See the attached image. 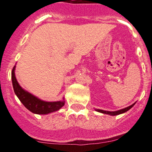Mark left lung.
<instances>
[{
    "mask_svg": "<svg viewBox=\"0 0 152 152\" xmlns=\"http://www.w3.org/2000/svg\"><path fill=\"white\" fill-rule=\"evenodd\" d=\"M134 104H135V103L132 104V105L128 106V107L124 108V109H122L120 110H118V111H104V110H102V109H96V111H98V112L102 113V114H109V115H111V116H116V115L123 114V113H125L126 111H129L131 108L133 107V106H134Z\"/></svg>",
    "mask_w": 152,
    "mask_h": 152,
    "instance_id": "1",
    "label": "left lung"
}]
</instances>
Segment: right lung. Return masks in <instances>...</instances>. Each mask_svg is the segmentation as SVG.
<instances>
[{"mask_svg":"<svg viewBox=\"0 0 152 152\" xmlns=\"http://www.w3.org/2000/svg\"><path fill=\"white\" fill-rule=\"evenodd\" d=\"M15 66H14L11 72L13 90H14L15 95L26 109H28L34 114H48L49 113L58 111L62 106H64L65 104L64 99H63V101H59V102H44L22 88L15 78Z\"/></svg>","mask_w":152,"mask_h":152,"instance_id":"1","label":"right lung"}]
</instances>
